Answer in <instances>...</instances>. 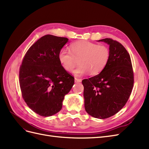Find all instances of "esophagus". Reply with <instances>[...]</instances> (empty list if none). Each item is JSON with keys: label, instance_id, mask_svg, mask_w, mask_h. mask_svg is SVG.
<instances>
[{"label": "esophagus", "instance_id": "esophagus-1", "mask_svg": "<svg viewBox=\"0 0 149 149\" xmlns=\"http://www.w3.org/2000/svg\"><path fill=\"white\" fill-rule=\"evenodd\" d=\"M74 81L75 83H81L82 81V80L77 78H74Z\"/></svg>", "mask_w": 149, "mask_h": 149}]
</instances>
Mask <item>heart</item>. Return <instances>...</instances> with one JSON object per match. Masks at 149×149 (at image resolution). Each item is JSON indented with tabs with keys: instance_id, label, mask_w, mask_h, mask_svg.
Here are the masks:
<instances>
[{
	"instance_id": "obj_1",
	"label": "heart",
	"mask_w": 149,
	"mask_h": 149,
	"mask_svg": "<svg viewBox=\"0 0 149 149\" xmlns=\"http://www.w3.org/2000/svg\"><path fill=\"white\" fill-rule=\"evenodd\" d=\"M70 51L62 48L58 53V60L67 71H71L79 62V66L73 71L76 76L89 73L97 74L106 67L110 58L109 49L105 45L88 41H80L71 44Z\"/></svg>"
}]
</instances>
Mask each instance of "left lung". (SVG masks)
Here are the masks:
<instances>
[{
  "label": "left lung",
  "instance_id": "left-lung-1",
  "mask_svg": "<svg viewBox=\"0 0 149 149\" xmlns=\"http://www.w3.org/2000/svg\"><path fill=\"white\" fill-rule=\"evenodd\" d=\"M110 58L100 74L82 81L85 110L90 116L106 119L116 114L127 102L134 85V73L129 53L123 45L111 38Z\"/></svg>",
  "mask_w": 149,
  "mask_h": 149
}]
</instances>
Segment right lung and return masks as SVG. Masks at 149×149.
Here are the masks:
<instances>
[{
    "label": "right lung",
    "instance_id": "1",
    "mask_svg": "<svg viewBox=\"0 0 149 149\" xmlns=\"http://www.w3.org/2000/svg\"><path fill=\"white\" fill-rule=\"evenodd\" d=\"M68 41L65 37L45 35L30 47L22 61L19 71L22 97L40 116L48 117L59 112L65 96L74 84V78L58 58Z\"/></svg>",
    "mask_w": 149,
    "mask_h": 149
}]
</instances>
